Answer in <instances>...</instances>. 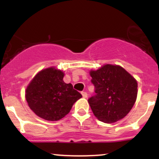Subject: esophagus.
Wrapping results in <instances>:
<instances>
[{
  "mask_svg": "<svg viewBox=\"0 0 159 159\" xmlns=\"http://www.w3.org/2000/svg\"><path fill=\"white\" fill-rule=\"evenodd\" d=\"M81 94L82 95V97L84 98H88V93L86 92H81Z\"/></svg>",
  "mask_w": 159,
  "mask_h": 159,
  "instance_id": "1",
  "label": "esophagus"
}]
</instances>
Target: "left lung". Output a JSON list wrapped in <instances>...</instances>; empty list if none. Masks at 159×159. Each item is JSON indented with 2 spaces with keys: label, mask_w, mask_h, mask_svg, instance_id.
<instances>
[{
  "label": "left lung",
  "mask_w": 159,
  "mask_h": 159,
  "mask_svg": "<svg viewBox=\"0 0 159 159\" xmlns=\"http://www.w3.org/2000/svg\"><path fill=\"white\" fill-rule=\"evenodd\" d=\"M90 75L95 95L88 103L95 116L110 124L127 116L137 99V80L119 65L105 64Z\"/></svg>",
  "instance_id": "obj_1"
}]
</instances>
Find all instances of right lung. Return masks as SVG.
Returning <instances> with one entry per match:
<instances>
[{"mask_svg":"<svg viewBox=\"0 0 159 159\" xmlns=\"http://www.w3.org/2000/svg\"><path fill=\"white\" fill-rule=\"evenodd\" d=\"M64 77V71L52 66L39 71L28 84L25 98L37 116L47 121L59 120L82 97L71 83H65Z\"/></svg>","mask_w":159,"mask_h":159,"instance_id":"add662e5","label":"right lung"}]
</instances>
